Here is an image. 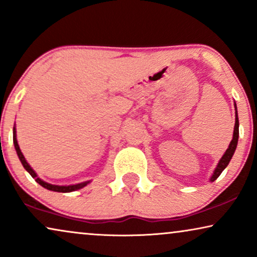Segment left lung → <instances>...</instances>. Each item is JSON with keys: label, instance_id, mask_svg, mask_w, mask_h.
<instances>
[{"label": "left lung", "instance_id": "1", "mask_svg": "<svg viewBox=\"0 0 257 257\" xmlns=\"http://www.w3.org/2000/svg\"><path fill=\"white\" fill-rule=\"evenodd\" d=\"M235 107H236V104H235ZM237 140H238V118H237V112H236L233 139H231V142L229 144V147H228L227 151L222 156V158H221V160L219 161V164H217V167H216V170L214 171V174L212 175V178H210V181L216 180V179L220 177V174L222 173V171L224 170V168L228 166V164H229V161L231 159V157H233L235 150H236Z\"/></svg>", "mask_w": 257, "mask_h": 257}]
</instances>
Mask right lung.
Here are the masks:
<instances>
[{"label": "right lung", "mask_w": 257, "mask_h": 257, "mask_svg": "<svg viewBox=\"0 0 257 257\" xmlns=\"http://www.w3.org/2000/svg\"><path fill=\"white\" fill-rule=\"evenodd\" d=\"M13 140H14V145H15V150L17 152V156H19L21 163H22L23 167L26 168V170L29 172V174L33 177L35 180H36V182H38L42 187L47 188L49 189V191H54V192H61V193H66V192H73V191H77V189L79 188H83L84 186H86L87 184H89V181L87 182H82V184H77V185H71V186H56V185H50L48 184V182H44L43 180H41L40 178L37 177V174L35 173V171L33 170V168L30 167V165L27 163L26 158H24V156L22 154V152H21L20 150V146L19 144H17V139H16V131L15 128H14V136H13Z\"/></svg>", "instance_id": "right-lung-1"}]
</instances>
